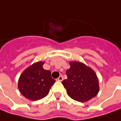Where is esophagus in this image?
<instances>
[{
	"mask_svg": "<svg viewBox=\"0 0 121 121\" xmlns=\"http://www.w3.org/2000/svg\"><path fill=\"white\" fill-rule=\"evenodd\" d=\"M63 77H62V76L60 75V76H59V77L57 78V79H56V80H57V81H63Z\"/></svg>",
	"mask_w": 121,
	"mask_h": 121,
	"instance_id": "34e87169",
	"label": "esophagus"
}]
</instances>
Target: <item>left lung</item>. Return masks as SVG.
Masks as SVG:
<instances>
[{"label": "left lung", "mask_w": 121, "mask_h": 121, "mask_svg": "<svg viewBox=\"0 0 121 121\" xmlns=\"http://www.w3.org/2000/svg\"><path fill=\"white\" fill-rule=\"evenodd\" d=\"M69 65L70 68L66 71L67 79L62 81L68 95L81 102H86L94 98L100 90L95 71L79 61H70Z\"/></svg>", "instance_id": "left-lung-1"}]
</instances>
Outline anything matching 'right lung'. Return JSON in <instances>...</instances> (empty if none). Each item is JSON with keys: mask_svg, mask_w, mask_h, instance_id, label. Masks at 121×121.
Wrapping results in <instances>:
<instances>
[{"mask_svg": "<svg viewBox=\"0 0 121 121\" xmlns=\"http://www.w3.org/2000/svg\"><path fill=\"white\" fill-rule=\"evenodd\" d=\"M44 62L32 64L23 71L18 81V89L26 98L32 101L40 100L48 94L55 82L51 72L43 68Z\"/></svg>", "mask_w": 121, "mask_h": 121, "instance_id": "1", "label": "right lung"}]
</instances>
